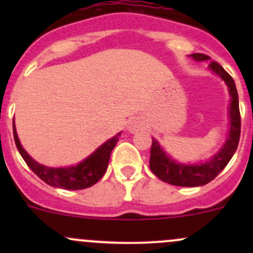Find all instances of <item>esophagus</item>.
Returning <instances> with one entry per match:
<instances>
[{"mask_svg": "<svg viewBox=\"0 0 253 253\" xmlns=\"http://www.w3.org/2000/svg\"><path fill=\"white\" fill-rule=\"evenodd\" d=\"M144 121H143L142 119H138V117H134V119H132L131 121L128 122V127H127V128H128V131L131 132V133H136V132L144 129Z\"/></svg>", "mask_w": 253, "mask_h": 253, "instance_id": "obj_1", "label": "esophagus"}]
</instances>
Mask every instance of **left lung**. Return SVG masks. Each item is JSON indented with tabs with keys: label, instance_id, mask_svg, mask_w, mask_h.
Returning <instances> with one entry per match:
<instances>
[{
	"label": "left lung",
	"instance_id": "left-lung-1",
	"mask_svg": "<svg viewBox=\"0 0 253 253\" xmlns=\"http://www.w3.org/2000/svg\"><path fill=\"white\" fill-rule=\"evenodd\" d=\"M190 57H192L195 61H207L211 58L203 53H192L190 55ZM209 70L223 79L229 88V94H230L229 125H230V128L228 132V138L223 147L219 149V152L207 162L196 163V164H182L169 157L165 150L160 147L159 142L152 137L149 160L150 170L157 177L170 185L182 186V187H197V186H203L211 182L228 165L237 149L240 132H241V119H240L239 95H237L235 82L219 63L214 62V61L209 65Z\"/></svg>",
	"mask_w": 253,
	"mask_h": 253
}]
</instances>
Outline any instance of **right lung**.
Here are the masks:
<instances>
[{"mask_svg":"<svg viewBox=\"0 0 253 253\" xmlns=\"http://www.w3.org/2000/svg\"><path fill=\"white\" fill-rule=\"evenodd\" d=\"M120 134H121V132L112 138L108 139L105 143H103L98 149L94 150L89 157L82 160L77 165L67 168H50L35 162L25 152V149L20 144L19 138H18L16 125L13 121L14 142H16L18 152L22 155L28 167L47 185L52 186V187L65 188V190H83V188L95 185L103 177L106 169H108L112 149L119 142Z\"/></svg>","mask_w":253,"mask_h":253,"instance_id":"obj_1","label":"right lung"}]
</instances>
